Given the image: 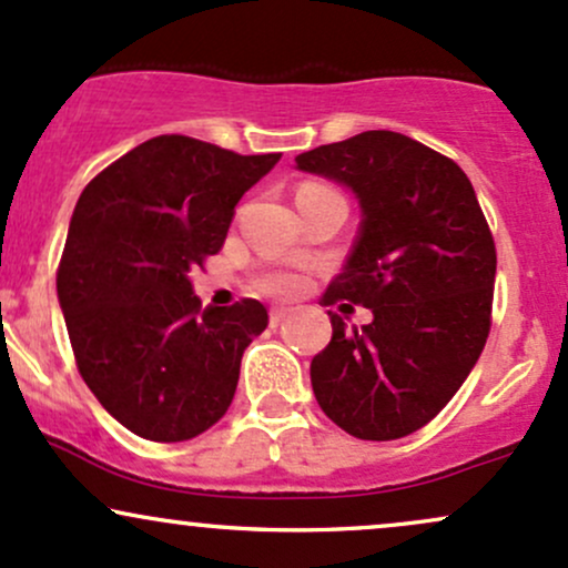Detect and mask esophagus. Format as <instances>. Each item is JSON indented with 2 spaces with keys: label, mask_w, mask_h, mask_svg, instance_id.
<instances>
[{
  "label": "esophagus",
  "mask_w": 568,
  "mask_h": 568,
  "mask_svg": "<svg viewBox=\"0 0 568 568\" xmlns=\"http://www.w3.org/2000/svg\"><path fill=\"white\" fill-rule=\"evenodd\" d=\"M288 315H291L288 307H272L270 310V323H272V326H277V323H283Z\"/></svg>",
  "instance_id": "34e87169"
}]
</instances>
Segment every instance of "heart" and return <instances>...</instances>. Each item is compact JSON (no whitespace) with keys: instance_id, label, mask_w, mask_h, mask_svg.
<instances>
[{"instance_id":"heart-1","label":"heart","mask_w":568,"mask_h":568,"mask_svg":"<svg viewBox=\"0 0 568 568\" xmlns=\"http://www.w3.org/2000/svg\"><path fill=\"white\" fill-rule=\"evenodd\" d=\"M304 189H323V185H304ZM255 288L270 296H294L302 288V277L288 270H270L255 277Z\"/></svg>"}]
</instances>
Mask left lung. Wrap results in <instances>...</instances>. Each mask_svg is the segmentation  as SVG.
Masks as SVG:
<instances>
[{
    "label": "left lung",
    "mask_w": 568,
    "mask_h": 568,
    "mask_svg": "<svg viewBox=\"0 0 568 568\" xmlns=\"http://www.w3.org/2000/svg\"><path fill=\"white\" fill-rule=\"evenodd\" d=\"M296 166L347 185L364 215L321 304L375 315L358 328L328 310L332 342L310 366L315 398L342 432L402 439L442 413L483 353L494 234L464 170L407 134L361 132L298 153Z\"/></svg>",
    "instance_id": "8db88e82"
}]
</instances>
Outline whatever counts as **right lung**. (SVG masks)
I'll list each match as a JSON object with an SVG mask.
<instances>
[{
	"label": "right lung",
	"instance_id": "right-lung-1",
	"mask_svg": "<svg viewBox=\"0 0 568 568\" xmlns=\"http://www.w3.org/2000/svg\"><path fill=\"white\" fill-rule=\"evenodd\" d=\"M280 161L161 134L85 185L55 272L74 364L108 413L151 442L207 432L270 323L240 298L202 307L189 272L223 247L234 207Z\"/></svg>",
	"mask_w": 568,
	"mask_h": 568
}]
</instances>
